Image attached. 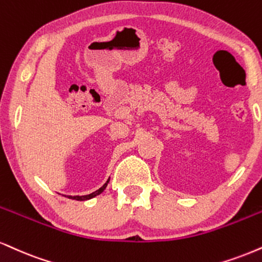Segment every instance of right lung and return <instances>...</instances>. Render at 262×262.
Segmentation results:
<instances>
[{
    "mask_svg": "<svg viewBox=\"0 0 262 262\" xmlns=\"http://www.w3.org/2000/svg\"><path fill=\"white\" fill-rule=\"evenodd\" d=\"M110 181V179H108ZM108 181H107L105 184L102 185V187H101L99 190H96V191H94V193H91V194H89V195H81V196H79V195H77V196H68L69 199H73V200H79V201H83V200H89V199H91V198H94V196H96V195H99V194H101L102 193L103 190H105L106 189V187H107V184H108Z\"/></svg>",
    "mask_w": 262,
    "mask_h": 262,
    "instance_id": "add662e5",
    "label": "right lung"
}]
</instances>
